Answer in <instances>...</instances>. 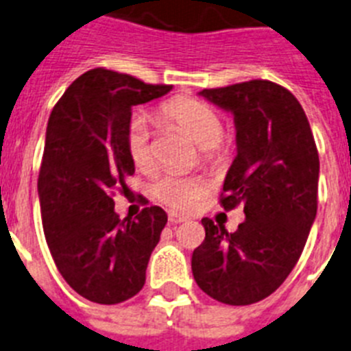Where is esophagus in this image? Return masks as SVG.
<instances>
[{
    "label": "esophagus",
    "instance_id": "1",
    "mask_svg": "<svg viewBox=\"0 0 351 351\" xmlns=\"http://www.w3.org/2000/svg\"><path fill=\"white\" fill-rule=\"evenodd\" d=\"M167 221H169V224H180V222L187 221V217H184V215H180V213H176V212H169V215H167Z\"/></svg>",
    "mask_w": 351,
    "mask_h": 351
}]
</instances>
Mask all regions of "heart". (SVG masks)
I'll return each mask as SVG.
<instances>
[{
  "label": "heart",
  "mask_w": 351,
  "mask_h": 351,
  "mask_svg": "<svg viewBox=\"0 0 351 351\" xmlns=\"http://www.w3.org/2000/svg\"><path fill=\"white\" fill-rule=\"evenodd\" d=\"M160 117L166 123L187 132L201 146L206 160L217 162L224 157V123L212 106L191 97H175L160 106ZM127 150L139 169H148L154 162V143L148 120L143 114L130 120ZM152 194L162 205L185 212L208 194V182L203 176L167 173L152 185Z\"/></svg>",
  "instance_id": "heart-1"
}]
</instances>
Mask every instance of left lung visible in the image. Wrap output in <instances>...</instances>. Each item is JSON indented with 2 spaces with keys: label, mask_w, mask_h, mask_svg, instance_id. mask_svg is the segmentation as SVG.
<instances>
[{
  "label": "left lung",
  "mask_w": 351,
  "mask_h": 351,
  "mask_svg": "<svg viewBox=\"0 0 351 351\" xmlns=\"http://www.w3.org/2000/svg\"><path fill=\"white\" fill-rule=\"evenodd\" d=\"M201 95L233 112L239 152L219 203L226 212L242 205L245 221L228 233L201 219L193 274L217 302L249 306L272 295L302 254L318 208V148L302 106L281 84L252 79Z\"/></svg>",
  "instance_id": "obj_1"
}]
</instances>
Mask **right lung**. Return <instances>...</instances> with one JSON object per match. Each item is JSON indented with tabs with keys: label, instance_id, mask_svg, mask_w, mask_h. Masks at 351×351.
<instances>
[{
	"label": "right lung",
	"instance_id": "1",
	"mask_svg": "<svg viewBox=\"0 0 351 351\" xmlns=\"http://www.w3.org/2000/svg\"><path fill=\"white\" fill-rule=\"evenodd\" d=\"M171 88L97 66L66 88L49 117L38 173L42 226L66 285L91 302H125L145 286L167 215L143 199L146 208L121 221L112 197L127 193L134 173L130 109Z\"/></svg>",
	"mask_w": 351,
	"mask_h": 351
}]
</instances>
